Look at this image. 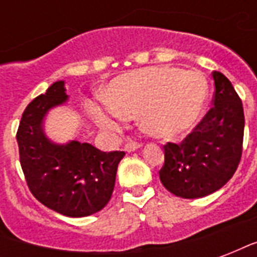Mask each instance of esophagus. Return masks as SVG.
<instances>
[{
	"label": "esophagus",
	"instance_id": "obj_1",
	"mask_svg": "<svg viewBox=\"0 0 257 257\" xmlns=\"http://www.w3.org/2000/svg\"><path fill=\"white\" fill-rule=\"evenodd\" d=\"M139 147H142V143H139V142H129V143L125 145V151L131 153V151L138 150Z\"/></svg>",
	"mask_w": 257,
	"mask_h": 257
}]
</instances>
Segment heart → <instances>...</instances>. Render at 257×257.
Here are the masks:
<instances>
[{"label": "heart", "mask_w": 257, "mask_h": 257, "mask_svg": "<svg viewBox=\"0 0 257 257\" xmlns=\"http://www.w3.org/2000/svg\"><path fill=\"white\" fill-rule=\"evenodd\" d=\"M208 95L202 74L173 67H147L112 81L107 103L92 107L95 121L107 129L118 128L139 115L147 134L178 139L198 121Z\"/></svg>", "instance_id": "b5f03b06"}]
</instances>
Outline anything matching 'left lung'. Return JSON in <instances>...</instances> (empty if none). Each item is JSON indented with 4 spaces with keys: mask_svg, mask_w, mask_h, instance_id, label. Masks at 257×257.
Here are the masks:
<instances>
[{
    "mask_svg": "<svg viewBox=\"0 0 257 257\" xmlns=\"http://www.w3.org/2000/svg\"><path fill=\"white\" fill-rule=\"evenodd\" d=\"M213 107L182 143L164 146L160 171L164 187L182 198H201L221 189L241 161L243 142L242 101L226 75L212 73Z\"/></svg>",
    "mask_w": 257,
    "mask_h": 257,
    "instance_id": "left-lung-1",
    "label": "left lung"
}]
</instances>
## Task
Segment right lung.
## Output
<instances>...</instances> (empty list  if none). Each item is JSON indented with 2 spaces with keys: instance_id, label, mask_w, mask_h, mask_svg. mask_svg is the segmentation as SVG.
Instances as JSON below:
<instances>
[{
  "instance_id": "add662e5",
  "label": "right lung",
  "mask_w": 257,
  "mask_h": 257,
  "mask_svg": "<svg viewBox=\"0 0 257 257\" xmlns=\"http://www.w3.org/2000/svg\"><path fill=\"white\" fill-rule=\"evenodd\" d=\"M64 90L63 81H58L26 107L16 140L31 194L58 213L84 217L101 210L110 201L125 153H104L77 140L60 146L47 139L42 119L49 108L67 100Z\"/></svg>"
}]
</instances>
